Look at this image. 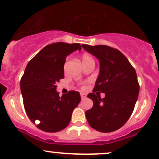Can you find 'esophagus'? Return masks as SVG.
I'll return each instance as SVG.
<instances>
[{"instance_id": "esophagus-1", "label": "esophagus", "mask_w": 159, "mask_h": 159, "mask_svg": "<svg viewBox=\"0 0 159 159\" xmlns=\"http://www.w3.org/2000/svg\"><path fill=\"white\" fill-rule=\"evenodd\" d=\"M80 96H81L82 99H85V98H86V94H83V93H81V94H80Z\"/></svg>"}]
</instances>
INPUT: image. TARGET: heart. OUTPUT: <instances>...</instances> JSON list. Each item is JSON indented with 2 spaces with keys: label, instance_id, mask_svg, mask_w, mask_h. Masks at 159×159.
Here are the masks:
<instances>
[{
  "label": "heart",
  "instance_id": "b5f03b06",
  "mask_svg": "<svg viewBox=\"0 0 159 159\" xmlns=\"http://www.w3.org/2000/svg\"><path fill=\"white\" fill-rule=\"evenodd\" d=\"M94 61L93 58L91 57L89 54L88 53H83V55L82 56V61H83V64L85 62H88V61ZM83 89L85 88V86L83 87Z\"/></svg>",
  "mask_w": 159,
  "mask_h": 159
}]
</instances>
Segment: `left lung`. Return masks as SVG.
Returning <instances> with one entry per match:
<instances>
[{
	"label": "left lung",
	"instance_id": "8db88e82",
	"mask_svg": "<svg viewBox=\"0 0 159 159\" xmlns=\"http://www.w3.org/2000/svg\"><path fill=\"white\" fill-rule=\"evenodd\" d=\"M82 47L100 61V74L94 93L88 94L93 101V107L85 111L88 123L99 132H114L129 120L139 98V84L135 70L117 49L85 44ZM95 91L105 93V98L101 99Z\"/></svg>",
	"mask_w": 159,
	"mask_h": 159
}]
</instances>
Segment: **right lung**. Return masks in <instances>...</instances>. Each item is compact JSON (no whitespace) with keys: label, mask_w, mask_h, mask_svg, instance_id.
Segmentation results:
<instances>
[{"label":"right lung","mask_w":159,"mask_h":159,"mask_svg":"<svg viewBox=\"0 0 159 159\" xmlns=\"http://www.w3.org/2000/svg\"><path fill=\"white\" fill-rule=\"evenodd\" d=\"M79 43L57 42L48 44L29 61L20 80V91L28 117L47 132H57L68 126L72 112L81 98L78 91H70L59 97L57 83L64 78L67 56L76 50Z\"/></svg>","instance_id":"1"}]
</instances>
